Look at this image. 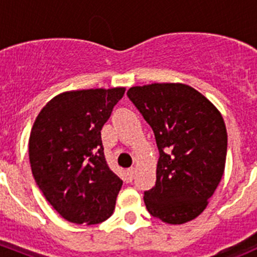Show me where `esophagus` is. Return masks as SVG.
Segmentation results:
<instances>
[{
	"instance_id": "1",
	"label": "esophagus",
	"mask_w": 257,
	"mask_h": 257,
	"mask_svg": "<svg viewBox=\"0 0 257 257\" xmlns=\"http://www.w3.org/2000/svg\"><path fill=\"white\" fill-rule=\"evenodd\" d=\"M134 174H136V169H134V168H129V169L126 170V178H128L129 181L133 180Z\"/></svg>"
}]
</instances>
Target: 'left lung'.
I'll return each mask as SVG.
<instances>
[{
    "mask_svg": "<svg viewBox=\"0 0 257 257\" xmlns=\"http://www.w3.org/2000/svg\"><path fill=\"white\" fill-rule=\"evenodd\" d=\"M129 99L154 132L157 181L144 191L148 211L167 224H184L204 211L225 169L227 133L215 105L190 85L132 87Z\"/></svg>",
    "mask_w": 257,
    "mask_h": 257,
    "instance_id": "left-lung-1",
    "label": "left lung"
}]
</instances>
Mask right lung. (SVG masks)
<instances>
[{
    "label": "right lung",
    "mask_w": 257,
    "mask_h": 257,
    "mask_svg": "<svg viewBox=\"0 0 257 257\" xmlns=\"http://www.w3.org/2000/svg\"><path fill=\"white\" fill-rule=\"evenodd\" d=\"M125 88L56 95L36 118L30 163L38 188L67 221L94 225L113 214L123 181L108 167L100 131Z\"/></svg>",
    "instance_id": "1"
}]
</instances>
